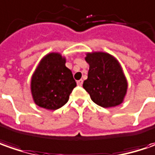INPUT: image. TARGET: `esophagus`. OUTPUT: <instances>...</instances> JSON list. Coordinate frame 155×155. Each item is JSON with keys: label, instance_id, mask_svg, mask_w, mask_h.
Returning a JSON list of instances; mask_svg holds the SVG:
<instances>
[{"label": "esophagus", "instance_id": "34e87169", "mask_svg": "<svg viewBox=\"0 0 155 155\" xmlns=\"http://www.w3.org/2000/svg\"><path fill=\"white\" fill-rule=\"evenodd\" d=\"M83 84V81L82 80H79V81H77V85L79 86V87H81Z\"/></svg>", "mask_w": 155, "mask_h": 155}]
</instances>
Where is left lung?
I'll list each match as a JSON object with an SVG mask.
<instances>
[{"label": "left lung", "mask_w": 155, "mask_h": 155, "mask_svg": "<svg viewBox=\"0 0 155 155\" xmlns=\"http://www.w3.org/2000/svg\"><path fill=\"white\" fill-rule=\"evenodd\" d=\"M85 60L89 64V70L83 87L91 99L104 108L122 104L128 82L118 61L105 52L87 53Z\"/></svg>", "instance_id": "left-lung-1"}]
</instances>
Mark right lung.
<instances>
[{
    "label": "right lung",
    "mask_w": 155,
    "mask_h": 155,
    "mask_svg": "<svg viewBox=\"0 0 155 155\" xmlns=\"http://www.w3.org/2000/svg\"><path fill=\"white\" fill-rule=\"evenodd\" d=\"M65 63V57L55 52L41 60L31 81V95L37 105L54 110L67 103L76 82Z\"/></svg>",
    "instance_id": "right-lung-1"
}]
</instances>
